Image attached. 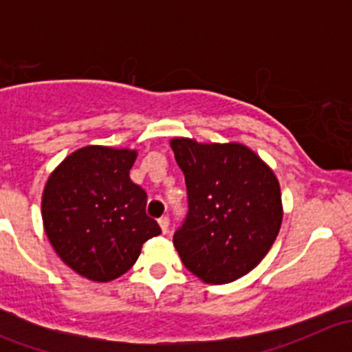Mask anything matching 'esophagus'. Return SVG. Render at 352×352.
<instances>
[{"mask_svg": "<svg viewBox=\"0 0 352 352\" xmlns=\"http://www.w3.org/2000/svg\"><path fill=\"white\" fill-rule=\"evenodd\" d=\"M158 225H160V228H162L163 235H165V233L168 232V226H170L168 218H166V216H163V218H160V219H158Z\"/></svg>", "mask_w": 352, "mask_h": 352, "instance_id": "34e87169", "label": "esophagus"}]
</instances>
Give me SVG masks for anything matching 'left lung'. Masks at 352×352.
I'll return each instance as SVG.
<instances>
[{
	"mask_svg": "<svg viewBox=\"0 0 352 352\" xmlns=\"http://www.w3.org/2000/svg\"><path fill=\"white\" fill-rule=\"evenodd\" d=\"M170 146L189 199L173 245L184 265L204 283L236 281L257 267L281 228L278 179L245 144L173 138Z\"/></svg>",
	"mask_w": 352,
	"mask_h": 352,
	"instance_id": "8db88e82",
	"label": "left lung"
}]
</instances>
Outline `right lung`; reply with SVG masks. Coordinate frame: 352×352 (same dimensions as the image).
I'll use <instances>...</instances> for the list:
<instances>
[{
    "label": "right lung",
    "mask_w": 352,
    "mask_h": 352,
    "mask_svg": "<svg viewBox=\"0 0 352 352\" xmlns=\"http://www.w3.org/2000/svg\"><path fill=\"white\" fill-rule=\"evenodd\" d=\"M138 153L85 146L66 156L42 194L45 235L66 265L83 278L109 283L129 271L151 236L146 192L129 179Z\"/></svg>",
    "instance_id": "add662e5"
}]
</instances>
